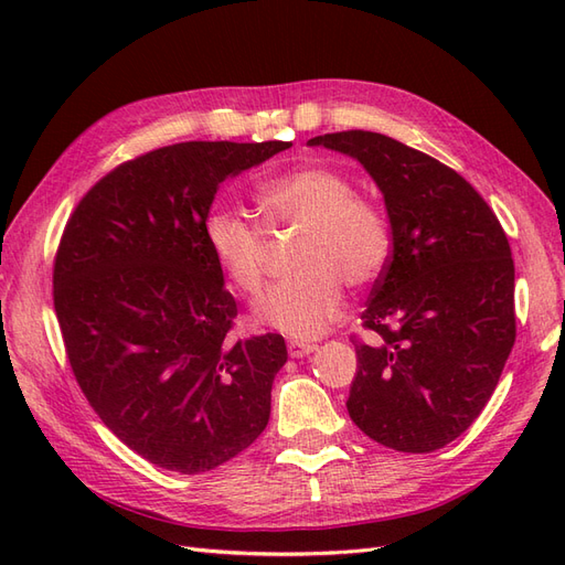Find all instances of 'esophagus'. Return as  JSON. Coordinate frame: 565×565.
Here are the masks:
<instances>
[{
  "label": "esophagus",
  "instance_id": "1",
  "mask_svg": "<svg viewBox=\"0 0 565 565\" xmlns=\"http://www.w3.org/2000/svg\"><path fill=\"white\" fill-rule=\"evenodd\" d=\"M318 347L316 344H309V341H289L287 344V351H289V355L292 358H303V355H311L313 351H316Z\"/></svg>",
  "mask_w": 565,
  "mask_h": 565
}]
</instances>
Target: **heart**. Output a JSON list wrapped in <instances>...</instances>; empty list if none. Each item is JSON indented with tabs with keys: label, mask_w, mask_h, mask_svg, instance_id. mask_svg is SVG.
I'll return each mask as SVG.
<instances>
[{
	"label": "heart",
	"mask_w": 565,
	"mask_h": 565,
	"mask_svg": "<svg viewBox=\"0 0 565 565\" xmlns=\"http://www.w3.org/2000/svg\"><path fill=\"white\" fill-rule=\"evenodd\" d=\"M256 202L268 226H301L289 276L256 306V320L295 339L320 334L344 309V282L363 287L382 276L391 256L386 214L330 167L309 164L264 181ZM202 241L224 278L245 297L259 295L266 273V237L247 216L212 210Z\"/></svg>",
	"instance_id": "1"
}]
</instances>
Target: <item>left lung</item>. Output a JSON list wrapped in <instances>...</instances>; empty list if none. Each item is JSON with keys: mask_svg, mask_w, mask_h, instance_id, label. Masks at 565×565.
Instances as JSON below:
<instances>
[{"mask_svg": "<svg viewBox=\"0 0 565 565\" xmlns=\"http://www.w3.org/2000/svg\"><path fill=\"white\" fill-rule=\"evenodd\" d=\"M377 183L391 256L355 341L349 415L398 452H431L465 434L490 401L516 339L514 259L488 202L455 169L391 136H316Z\"/></svg>", "mask_w": 565, "mask_h": 565, "instance_id": "left-lung-1", "label": "left lung"}]
</instances>
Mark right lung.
I'll return each instance as SVG.
<instances>
[{
  "instance_id": "1",
  "label": "right lung",
  "mask_w": 565,
  "mask_h": 565,
  "mask_svg": "<svg viewBox=\"0 0 565 565\" xmlns=\"http://www.w3.org/2000/svg\"><path fill=\"white\" fill-rule=\"evenodd\" d=\"M289 141H188L119 164L84 195L54 264L75 380L150 465L202 473L262 436L280 334L231 339L237 306L202 241L218 183Z\"/></svg>"
}]
</instances>
